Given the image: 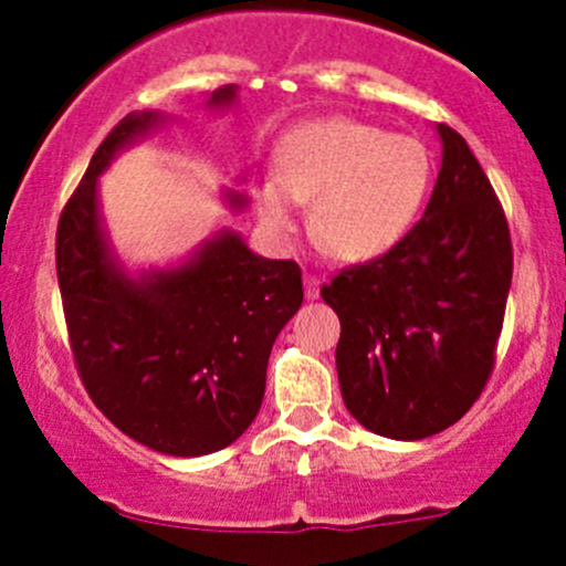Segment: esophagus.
<instances>
[{"instance_id": "34e87169", "label": "esophagus", "mask_w": 566, "mask_h": 566, "mask_svg": "<svg viewBox=\"0 0 566 566\" xmlns=\"http://www.w3.org/2000/svg\"><path fill=\"white\" fill-rule=\"evenodd\" d=\"M304 284H306V298H317V295H319V284H323V279H319L317 273H306Z\"/></svg>"}]
</instances>
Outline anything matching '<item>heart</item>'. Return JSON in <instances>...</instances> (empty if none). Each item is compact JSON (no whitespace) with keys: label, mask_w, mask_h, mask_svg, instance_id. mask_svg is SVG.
<instances>
[{"label":"heart","mask_w":566,"mask_h":566,"mask_svg":"<svg viewBox=\"0 0 566 566\" xmlns=\"http://www.w3.org/2000/svg\"><path fill=\"white\" fill-rule=\"evenodd\" d=\"M432 161L419 139L347 117L298 125L276 150V180L256 188L260 219L295 230V203L312 202L319 247L347 262L384 256L424 208Z\"/></svg>","instance_id":"obj_1"}]
</instances>
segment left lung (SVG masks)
I'll use <instances>...</instances> for the list:
<instances>
[{
    "mask_svg": "<svg viewBox=\"0 0 566 566\" xmlns=\"http://www.w3.org/2000/svg\"><path fill=\"white\" fill-rule=\"evenodd\" d=\"M443 164L424 219L319 295L342 323L336 373L367 430L419 441L468 413L495 367L512 284L504 208L465 139L438 125Z\"/></svg>",
    "mask_w": 566,
    "mask_h": 566,
    "instance_id": "1",
    "label": "left lung"
}]
</instances>
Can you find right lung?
I'll use <instances>...</instances> for the list:
<instances>
[{"mask_svg":"<svg viewBox=\"0 0 566 566\" xmlns=\"http://www.w3.org/2000/svg\"><path fill=\"white\" fill-rule=\"evenodd\" d=\"M232 98L227 84L210 104ZM156 123V112H130L101 142L56 224V279L73 361L101 413L156 452L199 458L254 421L268 356L301 310L304 282L298 262L256 256L235 232L139 282L114 265L95 186L114 153Z\"/></svg>","mask_w":566,"mask_h":566,"instance_id":"right-lung-1","label":"right lung"}]
</instances>
